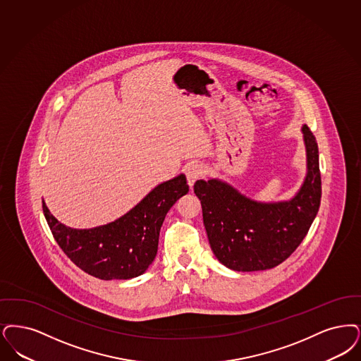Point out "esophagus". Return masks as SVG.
Wrapping results in <instances>:
<instances>
[{
  "instance_id": "1",
  "label": "esophagus",
  "mask_w": 361,
  "mask_h": 361,
  "mask_svg": "<svg viewBox=\"0 0 361 361\" xmlns=\"http://www.w3.org/2000/svg\"><path fill=\"white\" fill-rule=\"evenodd\" d=\"M185 174H187V180L189 187H193V184L196 183V180L202 177V165H199V164H192V165H189L187 168V171H185Z\"/></svg>"
}]
</instances>
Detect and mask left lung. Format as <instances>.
<instances>
[{"mask_svg":"<svg viewBox=\"0 0 361 361\" xmlns=\"http://www.w3.org/2000/svg\"><path fill=\"white\" fill-rule=\"evenodd\" d=\"M302 134L306 177L288 202H257L217 178L195 183L209 245L226 267L235 271L273 269L306 236L319 208L321 174L316 137L306 125Z\"/></svg>","mask_w":361,"mask_h":361,"instance_id":"8db88e82","label":"left lung"}]
</instances>
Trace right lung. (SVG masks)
Returning <instances> with one entry per match:
<instances>
[{
	"instance_id": "right-lung-1",
	"label": "right lung",
	"mask_w": 361,
	"mask_h": 361,
	"mask_svg": "<svg viewBox=\"0 0 361 361\" xmlns=\"http://www.w3.org/2000/svg\"><path fill=\"white\" fill-rule=\"evenodd\" d=\"M188 190L187 177L180 174L157 185L116 221L88 230L66 227L43 200L44 216L60 248L85 273L103 281L130 279L144 274L156 258L164 219Z\"/></svg>"
}]
</instances>
